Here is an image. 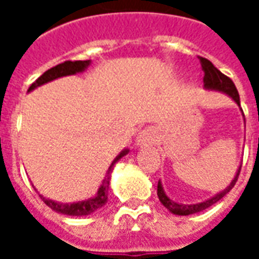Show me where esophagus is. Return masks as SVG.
<instances>
[{
  "label": "esophagus",
  "mask_w": 259,
  "mask_h": 259,
  "mask_svg": "<svg viewBox=\"0 0 259 259\" xmlns=\"http://www.w3.org/2000/svg\"><path fill=\"white\" fill-rule=\"evenodd\" d=\"M155 132L152 129H144L141 130L139 136H137V139H136V144L139 147H146V146H150L152 144L154 141H155Z\"/></svg>",
  "instance_id": "34e87169"
}]
</instances>
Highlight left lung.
I'll return each instance as SVG.
<instances>
[{
  "mask_svg": "<svg viewBox=\"0 0 259 259\" xmlns=\"http://www.w3.org/2000/svg\"><path fill=\"white\" fill-rule=\"evenodd\" d=\"M200 62L201 68L204 70V89L209 91H219V93L226 94V96L230 97V98H232V100L240 107L239 91L236 89V85H234L233 81L229 79L228 76H225L221 70H218V69L212 65L211 61H208L206 58H200ZM240 111H241V108H240ZM241 112H243V111H241ZM243 116H244V115H243ZM240 169H241V165H240L239 169H237V172L234 175L233 180L230 182V185H229L226 189H223L222 191H219V193H217L215 195H212V197H209V198H206V200L204 201H201V202H195V204H182V202H176V201H174L170 197L166 195V193L163 190L161 180L158 182V198L162 202V205L165 206L169 212L175 213V215H182V217L193 215V213H197V212H201L204 211V209H206V208H209V206L213 205L215 202H218L221 198H223L225 195L228 194L229 191L233 189V186L236 185V182H237V178H239L240 175Z\"/></svg>",
  "mask_w": 259,
  "mask_h": 259,
  "instance_id": "obj_1",
  "label": "left lung"
}]
</instances>
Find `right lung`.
Returning a JSON list of instances; mask_svg holds the SVG:
<instances>
[{
	"instance_id": "right-lung-1",
	"label": "right lung",
	"mask_w": 259,
	"mask_h": 259,
	"mask_svg": "<svg viewBox=\"0 0 259 259\" xmlns=\"http://www.w3.org/2000/svg\"><path fill=\"white\" fill-rule=\"evenodd\" d=\"M91 65V61H66L64 64H59L54 68L48 69L47 72L38 77V79L33 83V84L29 87L27 93H30L37 87L40 85L46 84V83H50L53 80H57L59 77H64V76H70V74H76V73H81L84 72L85 69L89 68ZM126 154H129V148H124L122 151L119 152L116 158L113 159L111 166L108 168L107 175L105 178L102 179L101 185L98 187L96 195L94 197H90L87 200L83 201H76V202H58V201L50 200L47 197L40 194L41 200L47 204L51 209H54L55 212L58 213H62V215H69V217H85V215H90L93 212H96L97 209H100L102 206L107 204L108 201V190H109V182H111V172H112V168L115 163L118 162L119 159L122 157H124Z\"/></svg>"
}]
</instances>
